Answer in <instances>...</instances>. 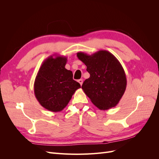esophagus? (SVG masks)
Segmentation results:
<instances>
[{"instance_id": "34e87169", "label": "esophagus", "mask_w": 159, "mask_h": 159, "mask_svg": "<svg viewBox=\"0 0 159 159\" xmlns=\"http://www.w3.org/2000/svg\"><path fill=\"white\" fill-rule=\"evenodd\" d=\"M78 82L80 83V84L81 85H82V84H83V80H82V79L79 80H78Z\"/></svg>"}]
</instances>
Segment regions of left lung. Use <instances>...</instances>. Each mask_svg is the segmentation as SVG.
<instances>
[{
  "instance_id": "left-lung-1",
  "label": "left lung",
  "mask_w": 159,
  "mask_h": 159,
  "mask_svg": "<svg viewBox=\"0 0 159 159\" xmlns=\"http://www.w3.org/2000/svg\"><path fill=\"white\" fill-rule=\"evenodd\" d=\"M77 56L90 74L81 88L91 102L100 110L116 106L127 87L126 75L119 61L107 50L91 55L80 52Z\"/></svg>"
}]
</instances>
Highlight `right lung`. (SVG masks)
<instances>
[{
	"label": "right lung",
	"mask_w": 159,
	"mask_h": 159,
	"mask_svg": "<svg viewBox=\"0 0 159 159\" xmlns=\"http://www.w3.org/2000/svg\"><path fill=\"white\" fill-rule=\"evenodd\" d=\"M67 60L65 56H49L43 61L34 81L36 98L43 107L52 112L63 110L81 88L73 80L72 71L65 68Z\"/></svg>",
	"instance_id": "right-lung-1"
}]
</instances>
